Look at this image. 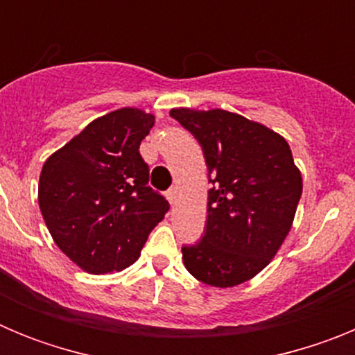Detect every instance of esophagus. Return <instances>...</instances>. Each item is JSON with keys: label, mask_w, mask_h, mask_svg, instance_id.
I'll list each match as a JSON object with an SVG mask.
<instances>
[{"label": "esophagus", "mask_w": 355, "mask_h": 355, "mask_svg": "<svg viewBox=\"0 0 355 355\" xmlns=\"http://www.w3.org/2000/svg\"><path fill=\"white\" fill-rule=\"evenodd\" d=\"M167 199H168V202H171L172 206H174L175 202H178V190H175V188H171V190H168V192H167Z\"/></svg>", "instance_id": "esophagus-1"}]
</instances>
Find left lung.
Masks as SVG:
<instances>
[{
  "mask_svg": "<svg viewBox=\"0 0 355 355\" xmlns=\"http://www.w3.org/2000/svg\"><path fill=\"white\" fill-rule=\"evenodd\" d=\"M171 115L200 144L211 183L205 236L183 247V263L200 283L238 286L286 240L302 174L284 137L261 122L222 108H172Z\"/></svg>",
  "mask_w": 355,
  "mask_h": 355,
  "instance_id": "left-lung-1",
  "label": "left lung"
}]
</instances>
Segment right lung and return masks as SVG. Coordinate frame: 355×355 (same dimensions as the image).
<instances>
[{"label":"right lung","mask_w":355,"mask_h":355,"mask_svg":"<svg viewBox=\"0 0 355 355\" xmlns=\"http://www.w3.org/2000/svg\"><path fill=\"white\" fill-rule=\"evenodd\" d=\"M155 126L142 108L97 117L42 165L39 206L58 249L89 274L133 265L168 202L147 187L140 144Z\"/></svg>","instance_id":"add662e5"}]
</instances>
